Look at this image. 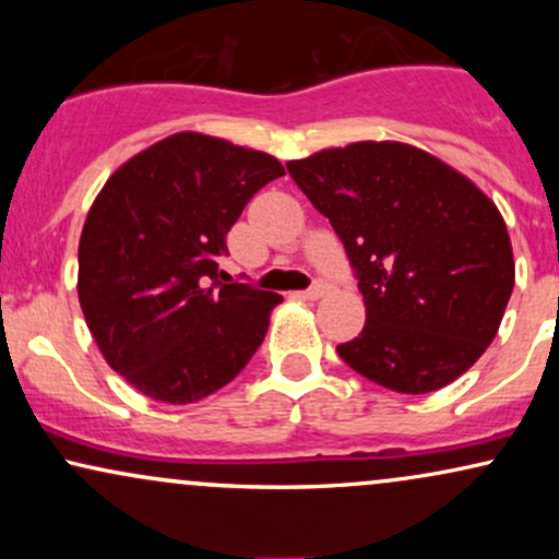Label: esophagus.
Masks as SVG:
<instances>
[{
    "label": "esophagus",
    "instance_id": "obj_1",
    "mask_svg": "<svg viewBox=\"0 0 559 559\" xmlns=\"http://www.w3.org/2000/svg\"><path fill=\"white\" fill-rule=\"evenodd\" d=\"M329 292H331V284H325V281H316V284L307 288V292H301L299 297L301 299H320V297H325Z\"/></svg>",
    "mask_w": 559,
    "mask_h": 559
}]
</instances>
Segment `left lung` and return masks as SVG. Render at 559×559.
<instances>
[{"label":"left lung","instance_id":"obj_1","mask_svg":"<svg viewBox=\"0 0 559 559\" xmlns=\"http://www.w3.org/2000/svg\"><path fill=\"white\" fill-rule=\"evenodd\" d=\"M286 168L331 221L365 299V329L338 357L400 394L463 376L497 336L515 286L497 204L400 141H357Z\"/></svg>","mask_w":559,"mask_h":559}]
</instances>
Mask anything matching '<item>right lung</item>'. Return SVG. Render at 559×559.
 Returning a JSON list of instances; mask_svg holds the SVG:
<instances>
[{"label": "right lung", "instance_id": "obj_1", "mask_svg": "<svg viewBox=\"0 0 559 559\" xmlns=\"http://www.w3.org/2000/svg\"><path fill=\"white\" fill-rule=\"evenodd\" d=\"M284 165L176 133L112 173L79 243V299L96 346L144 396L189 404L252 360L281 297L221 271L241 210Z\"/></svg>", "mask_w": 559, "mask_h": 559}]
</instances>
